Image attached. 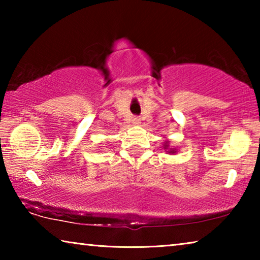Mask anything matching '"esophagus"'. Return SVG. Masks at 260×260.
Masks as SVG:
<instances>
[{
	"instance_id": "obj_1",
	"label": "esophagus",
	"mask_w": 260,
	"mask_h": 260,
	"mask_svg": "<svg viewBox=\"0 0 260 260\" xmlns=\"http://www.w3.org/2000/svg\"><path fill=\"white\" fill-rule=\"evenodd\" d=\"M132 121H133V124H140L139 118H133V120H132Z\"/></svg>"
}]
</instances>
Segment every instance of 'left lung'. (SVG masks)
Instances as JSON below:
<instances>
[{"label": "left lung", "instance_id": "obj_1", "mask_svg": "<svg viewBox=\"0 0 260 260\" xmlns=\"http://www.w3.org/2000/svg\"><path fill=\"white\" fill-rule=\"evenodd\" d=\"M164 149H166V150H169V151H167L169 153H175V152H177V151H175V149H172V148L169 149V142H165Z\"/></svg>", "mask_w": 260, "mask_h": 260}]
</instances>
